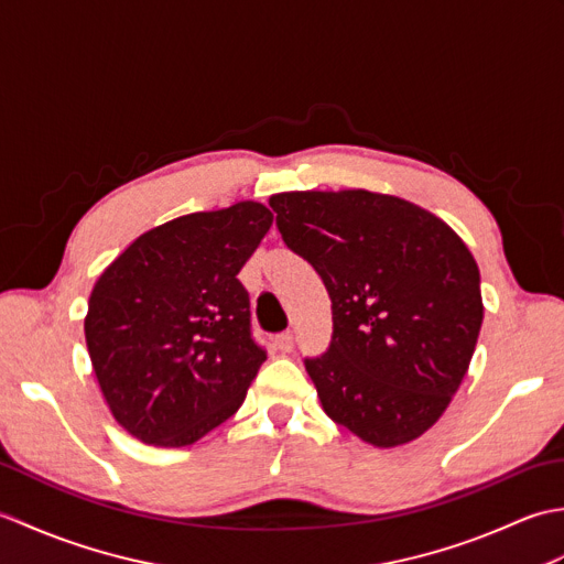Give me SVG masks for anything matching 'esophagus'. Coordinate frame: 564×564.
<instances>
[{"label":"esophagus","instance_id":"obj_1","mask_svg":"<svg viewBox=\"0 0 564 564\" xmlns=\"http://www.w3.org/2000/svg\"><path fill=\"white\" fill-rule=\"evenodd\" d=\"M275 349L281 354H291L293 351V332H283L275 337Z\"/></svg>","mask_w":564,"mask_h":564}]
</instances>
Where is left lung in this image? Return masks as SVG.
Masks as SVG:
<instances>
[{
    "label": "left lung",
    "mask_w": 564,
    "mask_h": 564,
    "mask_svg": "<svg viewBox=\"0 0 564 564\" xmlns=\"http://www.w3.org/2000/svg\"><path fill=\"white\" fill-rule=\"evenodd\" d=\"M283 242L332 301V344L305 370L322 410L376 448L434 426L470 368L482 327L480 269L438 215L366 188L269 198Z\"/></svg>",
    "instance_id": "1"
}]
</instances>
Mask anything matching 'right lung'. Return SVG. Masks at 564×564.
<instances>
[{
    "mask_svg": "<svg viewBox=\"0 0 564 564\" xmlns=\"http://www.w3.org/2000/svg\"><path fill=\"white\" fill-rule=\"evenodd\" d=\"M273 213L257 200L142 232L97 279L84 317L94 376L130 436L184 448L230 419L267 361L239 283Z\"/></svg>",
    "mask_w": 564,
    "mask_h": 564,
    "instance_id": "add662e5",
    "label": "right lung"
}]
</instances>
